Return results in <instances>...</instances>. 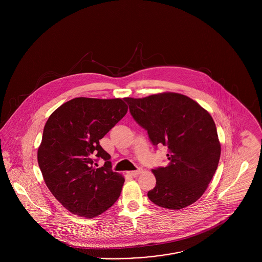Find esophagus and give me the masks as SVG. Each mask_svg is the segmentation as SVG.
I'll return each instance as SVG.
<instances>
[{"label":"esophagus","instance_id":"34e87169","mask_svg":"<svg viewBox=\"0 0 262 262\" xmlns=\"http://www.w3.org/2000/svg\"><path fill=\"white\" fill-rule=\"evenodd\" d=\"M141 171H142V168H141V167H137V169H136V170H131V171H129L128 173H129L130 176L135 177V176H138Z\"/></svg>","mask_w":262,"mask_h":262}]
</instances>
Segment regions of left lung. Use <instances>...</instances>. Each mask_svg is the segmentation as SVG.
Listing matches in <instances>:
<instances>
[{
	"label": "left lung",
	"instance_id": "left-lung-1",
	"mask_svg": "<svg viewBox=\"0 0 262 262\" xmlns=\"http://www.w3.org/2000/svg\"><path fill=\"white\" fill-rule=\"evenodd\" d=\"M124 101L136 123L147 131L155 149L158 145L168 149V164L152 169L156 186L147 193L150 201L170 210L196 202L213 179L221 154L211 115L193 100L176 93Z\"/></svg>",
	"mask_w": 262,
	"mask_h": 262
}]
</instances>
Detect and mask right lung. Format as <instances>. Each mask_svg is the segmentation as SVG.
Listing matches in <instances>:
<instances>
[{
  "instance_id": "add662e5",
  "label": "right lung",
  "mask_w": 262,
  "mask_h": 262,
  "mask_svg": "<svg viewBox=\"0 0 262 262\" xmlns=\"http://www.w3.org/2000/svg\"><path fill=\"white\" fill-rule=\"evenodd\" d=\"M121 99L75 98L50 115L38 149L44 182L57 201L73 214L93 218L120 196L124 178L112 170L111 155L102 139L126 115ZM105 163L96 168V162Z\"/></svg>"
}]
</instances>
